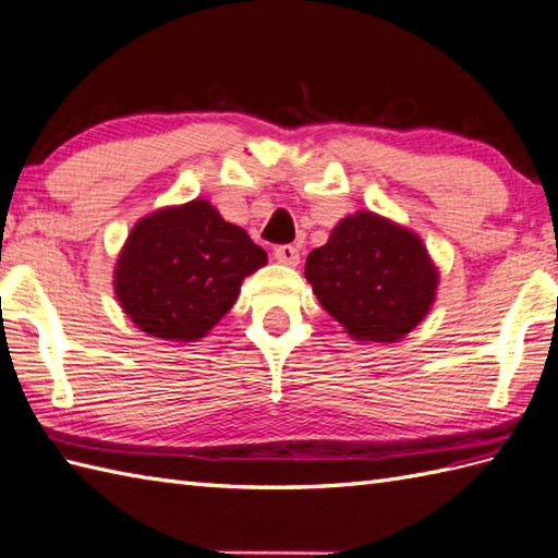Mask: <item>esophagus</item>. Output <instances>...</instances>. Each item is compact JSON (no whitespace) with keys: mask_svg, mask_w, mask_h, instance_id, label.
Wrapping results in <instances>:
<instances>
[{"mask_svg":"<svg viewBox=\"0 0 558 558\" xmlns=\"http://www.w3.org/2000/svg\"><path fill=\"white\" fill-rule=\"evenodd\" d=\"M275 257L279 259L281 265L295 267V265H299V259H301V253H299V247H295V245H279V247H275Z\"/></svg>","mask_w":558,"mask_h":558,"instance_id":"esophagus-1","label":"esophagus"}]
</instances>
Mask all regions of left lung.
Wrapping results in <instances>:
<instances>
[{"instance_id": "8db88e82", "label": "left lung", "mask_w": 558, "mask_h": 558, "mask_svg": "<svg viewBox=\"0 0 558 558\" xmlns=\"http://www.w3.org/2000/svg\"><path fill=\"white\" fill-rule=\"evenodd\" d=\"M305 279L355 341L396 343L429 315L439 269L415 231L361 209L307 255Z\"/></svg>"}]
</instances>
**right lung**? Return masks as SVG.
I'll return each instance as SVG.
<instances>
[{"label":"right lung","instance_id":"1","mask_svg":"<svg viewBox=\"0 0 558 558\" xmlns=\"http://www.w3.org/2000/svg\"><path fill=\"white\" fill-rule=\"evenodd\" d=\"M265 265L263 247L195 197L135 221L114 265V295L150 337L197 341L231 311L243 279Z\"/></svg>","mask_w":558,"mask_h":558}]
</instances>
